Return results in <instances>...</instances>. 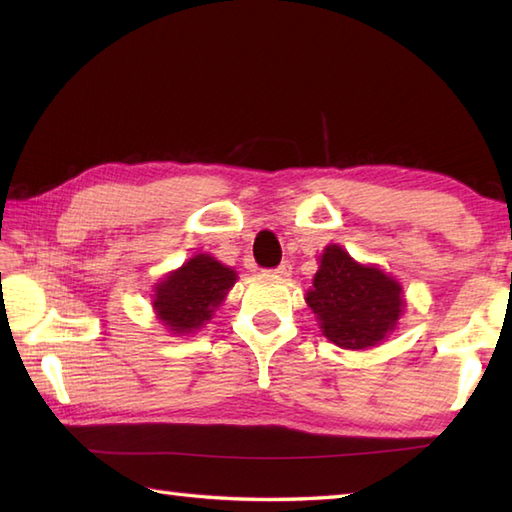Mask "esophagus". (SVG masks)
<instances>
[{
	"label": "esophagus",
	"mask_w": 512,
	"mask_h": 512,
	"mask_svg": "<svg viewBox=\"0 0 512 512\" xmlns=\"http://www.w3.org/2000/svg\"><path fill=\"white\" fill-rule=\"evenodd\" d=\"M290 273H292V266L288 262H281L277 268L268 270V275H273V277H290Z\"/></svg>",
	"instance_id": "1"
}]
</instances>
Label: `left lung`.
<instances>
[{
  "instance_id": "1",
  "label": "left lung",
  "mask_w": 512,
  "mask_h": 512,
  "mask_svg": "<svg viewBox=\"0 0 512 512\" xmlns=\"http://www.w3.org/2000/svg\"><path fill=\"white\" fill-rule=\"evenodd\" d=\"M323 336L343 350H365L396 328L402 314V288L378 266L354 262L341 246L323 250L306 295Z\"/></svg>"
}]
</instances>
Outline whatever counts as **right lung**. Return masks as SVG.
Here are the masks:
<instances>
[{
	"label": "right lung",
	"instance_id": "obj_1",
	"mask_svg": "<svg viewBox=\"0 0 512 512\" xmlns=\"http://www.w3.org/2000/svg\"><path fill=\"white\" fill-rule=\"evenodd\" d=\"M237 273L211 255H195L154 288V310L173 334L200 330L235 286Z\"/></svg>",
	"mask_w": 512,
	"mask_h": 512
}]
</instances>
